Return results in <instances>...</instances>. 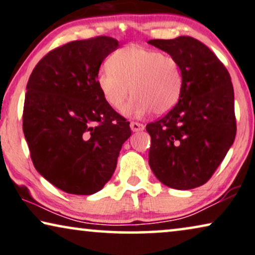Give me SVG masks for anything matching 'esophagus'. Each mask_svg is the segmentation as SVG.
Segmentation results:
<instances>
[{"label":"esophagus","mask_w":255,"mask_h":255,"mask_svg":"<svg viewBox=\"0 0 255 255\" xmlns=\"http://www.w3.org/2000/svg\"><path fill=\"white\" fill-rule=\"evenodd\" d=\"M130 129L132 131H139L144 129V126L139 123H130Z\"/></svg>","instance_id":"obj_1"}]
</instances>
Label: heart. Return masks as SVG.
I'll return each instance as SVG.
<instances>
[{"mask_svg": "<svg viewBox=\"0 0 255 255\" xmlns=\"http://www.w3.org/2000/svg\"><path fill=\"white\" fill-rule=\"evenodd\" d=\"M97 82L105 102L117 111L123 110L129 93L134 95L125 113L139 118L150 111L167 113L180 96L182 76L174 57L129 45L110 57L109 68L100 71Z\"/></svg>", "mask_w": 255, "mask_h": 255, "instance_id": "1", "label": "heart"}]
</instances>
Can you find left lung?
<instances>
[{
  "label": "left lung",
  "instance_id": "8db88e82",
  "mask_svg": "<svg viewBox=\"0 0 255 255\" xmlns=\"http://www.w3.org/2000/svg\"><path fill=\"white\" fill-rule=\"evenodd\" d=\"M148 42L174 57L182 76L179 102L145 127L151 136L149 165L167 187H199L211 178L236 137L230 74L206 45L192 37Z\"/></svg>",
  "mask_w": 255,
  "mask_h": 255
}]
</instances>
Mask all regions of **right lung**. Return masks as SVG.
<instances>
[{
    "instance_id": "obj_1",
    "label": "right lung",
    "mask_w": 255,
    "mask_h": 255,
    "mask_svg": "<svg viewBox=\"0 0 255 255\" xmlns=\"http://www.w3.org/2000/svg\"><path fill=\"white\" fill-rule=\"evenodd\" d=\"M118 47L105 35L68 42L42 57L28 78L23 131L31 159L46 180L69 194L100 191L131 135L97 82L100 64Z\"/></svg>"
}]
</instances>
